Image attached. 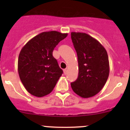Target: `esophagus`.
Returning <instances> with one entry per match:
<instances>
[{
  "instance_id": "esophagus-1",
  "label": "esophagus",
  "mask_w": 130,
  "mask_h": 130,
  "mask_svg": "<svg viewBox=\"0 0 130 130\" xmlns=\"http://www.w3.org/2000/svg\"><path fill=\"white\" fill-rule=\"evenodd\" d=\"M63 73H64V74L66 75L67 73V69H64V70H63Z\"/></svg>"
}]
</instances>
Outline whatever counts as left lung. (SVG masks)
I'll use <instances>...</instances> for the list:
<instances>
[{
	"mask_svg": "<svg viewBox=\"0 0 130 130\" xmlns=\"http://www.w3.org/2000/svg\"><path fill=\"white\" fill-rule=\"evenodd\" d=\"M77 54L78 76L71 87L83 98L96 95L105 85L109 74L108 55L104 47L95 38L84 32H71Z\"/></svg>",
	"mask_w": 130,
	"mask_h": 130,
	"instance_id": "1",
	"label": "left lung"
}]
</instances>
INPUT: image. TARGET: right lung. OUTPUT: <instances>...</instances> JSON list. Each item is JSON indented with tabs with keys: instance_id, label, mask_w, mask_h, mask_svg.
<instances>
[{
	"instance_id": "obj_1",
	"label": "right lung",
	"mask_w": 130,
	"mask_h": 130,
	"mask_svg": "<svg viewBox=\"0 0 130 130\" xmlns=\"http://www.w3.org/2000/svg\"><path fill=\"white\" fill-rule=\"evenodd\" d=\"M67 33L43 32L23 47L18 58V73L27 91L38 98L49 94L63 73L53 51Z\"/></svg>"
}]
</instances>
